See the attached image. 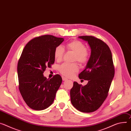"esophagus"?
<instances>
[{
    "label": "esophagus",
    "instance_id": "1",
    "mask_svg": "<svg viewBox=\"0 0 131 131\" xmlns=\"http://www.w3.org/2000/svg\"><path fill=\"white\" fill-rule=\"evenodd\" d=\"M62 79H63V81H66V80H67L68 79H67V78H66V77H62Z\"/></svg>",
    "mask_w": 131,
    "mask_h": 131
}]
</instances>
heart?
Wrapping results in <instances>:
<instances>
[{"instance_id":"obj_1","label":"heart","mask_w":131,"mask_h":131,"mask_svg":"<svg viewBox=\"0 0 131 131\" xmlns=\"http://www.w3.org/2000/svg\"><path fill=\"white\" fill-rule=\"evenodd\" d=\"M68 51L75 54L74 61H77L81 64H86L89 59V53L87 51L86 46L79 40H73L66 44ZM65 54V50L61 45L57 46L54 50V56L58 62L61 61ZM60 73L64 76L69 77L78 71V67L76 64H63L59 68Z\"/></svg>"}]
</instances>
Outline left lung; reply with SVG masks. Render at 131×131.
Returning a JSON list of instances; mask_svg holds the SVG:
<instances>
[{"label":"left lung","instance_id":"1","mask_svg":"<svg viewBox=\"0 0 131 131\" xmlns=\"http://www.w3.org/2000/svg\"><path fill=\"white\" fill-rule=\"evenodd\" d=\"M79 38L87 41L91 50L85 69L79 75V79L88 82L82 86L75 81L70 91V99L77 110L90 113L98 110L108 97L114 66L111 50L105 43L90 35Z\"/></svg>","mask_w":131,"mask_h":131}]
</instances>
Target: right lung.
Instances as JSON below:
<instances>
[{"label": "right lung", "instance_id": "right-lung-1", "mask_svg": "<svg viewBox=\"0 0 131 131\" xmlns=\"http://www.w3.org/2000/svg\"><path fill=\"white\" fill-rule=\"evenodd\" d=\"M63 41V38L43 35L30 40L22 51L17 66L19 89L32 109L44 110L54 100L62 78L56 74L47 79L43 73L54 63V50Z\"/></svg>", "mask_w": 131, "mask_h": 131}]
</instances>
